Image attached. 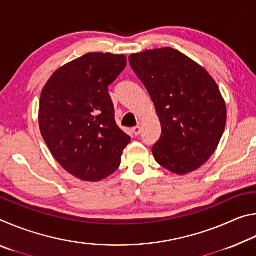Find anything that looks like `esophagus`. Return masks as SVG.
Here are the masks:
<instances>
[{
	"label": "esophagus",
	"mask_w": 256,
	"mask_h": 256,
	"mask_svg": "<svg viewBox=\"0 0 256 256\" xmlns=\"http://www.w3.org/2000/svg\"><path fill=\"white\" fill-rule=\"evenodd\" d=\"M132 132H133V134L136 136H140V133H141V128L140 126H136V128H132Z\"/></svg>",
	"instance_id": "esophagus-1"
}]
</instances>
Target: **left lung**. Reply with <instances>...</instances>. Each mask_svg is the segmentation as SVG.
<instances>
[{"mask_svg": "<svg viewBox=\"0 0 256 256\" xmlns=\"http://www.w3.org/2000/svg\"><path fill=\"white\" fill-rule=\"evenodd\" d=\"M130 64L148 90L162 124L157 162L184 175L208 162L226 126V104L204 68L170 47L132 54Z\"/></svg>", "mask_w": 256, "mask_h": 256, "instance_id": "left-lung-1", "label": "left lung"}]
</instances>
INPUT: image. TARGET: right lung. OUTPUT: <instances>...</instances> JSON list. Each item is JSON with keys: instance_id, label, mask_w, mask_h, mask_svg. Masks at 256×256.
<instances>
[{"instance_id": "1", "label": "right lung", "mask_w": 256, "mask_h": 256, "mask_svg": "<svg viewBox=\"0 0 256 256\" xmlns=\"http://www.w3.org/2000/svg\"><path fill=\"white\" fill-rule=\"evenodd\" d=\"M126 66L125 55L88 53L60 68L40 94V133L52 154L76 178L112 174L131 138L115 122L108 86Z\"/></svg>"}]
</instances>
